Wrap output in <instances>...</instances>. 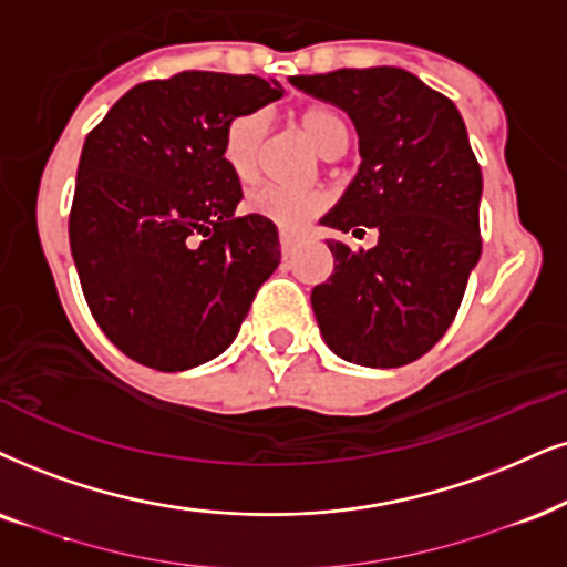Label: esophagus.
<instances>
[{"instance_id":"obj_1","label":"esophagus","mask_w":567,"mask_h":567,"mask_svg":"<svg viewBox=\"0 0 567 567\" xmlns=\"http://www.w3.org/2000/svg\"><path fill=\"white\" fill-rule=\"evenodd\" d=\"M296 246H298V243H296V238H290V235H279V248H282V256H285V259H290V256L292 254H296Z\"/></svg>"}]
</instances>
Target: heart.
<instances>
[{"label":"heart","instance_id":"obj_1","mask_svg":"<svg viewBox=\"0 0 567 567\" xmlns=\"http://www.w3.org/2000/svg\"><path fill=\"white\" fill-rule=\"evenodd\" d=\"M298 123L324 159H332L337 152L348 148V123L334 110L308 106L298 117ZM267 133L269 117L264 112L238 114L227 125L225 138H221V159L238 183H254L259 177ZM324 206L327 196L321 190H285L275 188V185L248 193L246 198V209L250 214L275 221L285 233H296L306 227Z\"/></svg>","mask_w":567,"mask_h":567}]
</instances>
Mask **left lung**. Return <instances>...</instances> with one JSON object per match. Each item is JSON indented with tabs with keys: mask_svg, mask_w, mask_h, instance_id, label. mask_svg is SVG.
Returning a JSON list of instances; mask_svg holds the SVG:
<instances>
[{
	"mask_svg": "<svg viewBox=\"0 0 567 567\" xmlns=\"http://www.w3.org/2000/svg\"><path fill=\"white\" fill-rule=\"evenodd\" d=\"M348 112L361 167L319 225L374 227L379 243L329 240L334 271L311 292L321 337L358 367L395 369L453 324L482 256V167L457 106L403 68H342L290 78Z\"/></svg>",
	"mask_w": 567,
	"mask_h": 567,
	"instance_id": "8db88e82",
	"label": "left lung"
}]
</instances>
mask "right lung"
Here are the masks:
<instances>
[{"label":"right lung","mask_w":567,"mask_h":567,"mask_svg":"<svg viewBox=\"0 0 567 567\" xmlns=\"http://www.w3.org/2000/svg\"><path fill=\"white\" fill-rule=\"evenodd\" d=\"M282 93L188 70L135 85L85 138L70 250L96 324L143 367L185 371L225 353L277 269L275 221L235 217L243 190L221 138Z\"/></svg>","instance_id":"1"}]
</instances>
